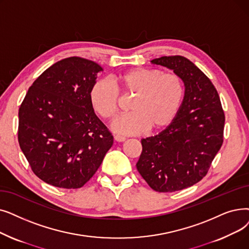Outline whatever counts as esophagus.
I'll use <instances>...</instances> for the list:
<instances>
[{
	"label": "esophagus",
	"instance_id": "esophagus-1",
	"mask_svg": "<svg viewBox=\"0 0 249 249\" xmlns=\"http://www.w3.org/2000/svg\"><path fill=\"white\" fill-rule=\"evenodd\" d=\"M114 139L116 140V142H125V140H126V137L121 136V135H115Z\"/></svg>",
	"mask_w": 249,
	"mask_h": 249
}]
</instances>
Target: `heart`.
<instances>
[{
  "instance_id": "heart-1",
  "label": "heart",
  "mask_w": 249,
  "mask_h": 249,
  "mask_svg": "<svg viewBox=\"0 0 249 249\" xmlns=\"http://www.w3.org/2000/svg\"><path fill=\"white\" fill-rule=\"evenodd\" d=\"M114 86L107 80H98L89 91L93 110L111 120L119 110V90L133 96L131 113L117 118L112 129L122 134H139L148 128L160 130L169 126L179 113L184 100V83L175 73L157 68H134L115 77Z\"/></svg>"
}]
</instances>
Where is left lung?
Returning a JSON list of instances; mask_svg holds the SVG:
<instances>
[{
	"label": "left lung",
	"mask_w": 249,
	"mask_h": 249,
	"mask_svg": "<svg viewBox=\"0 0 249 249\" xmlns=\"http://www.w3.org/2000/svg\"><path fill=\"white\" fill-rule=\"evenodd\" d=\"M151 63L179 75L185 86L176 118L165 130L142 139L137 171L150 188L174 192L199 182L223 144L225 115L217 89L199 68L182 56Z\"/></svg>",
	"instance_id": "1"
}]
</instances>
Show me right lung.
<instances>
[{
  "mask_svg": "<svg viewBox=\"0 0 249 249\" xmlns=\"http://www.w3.org/2000/svg\"><path fill=\"white\" fill-rule=\"evenodd\" d=\"M101 71L90 60L63 59L39 75L19 107L20 148L35 174L50 185L82 187L113 145L112 133L89 101Z\"/></svg>",
  "mask_w": 249,
  "mask_h": 249,
  "instance_id": "1",
  "label": "right lung"
}]
</instances>
